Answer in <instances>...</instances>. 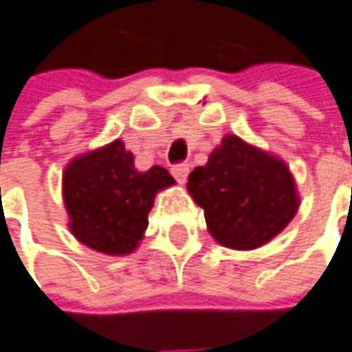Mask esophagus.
<instances>
[{
	"label": "esophagus",
	"instance_id": "obj_1",
	"mask_svg": "<svg viewBox=\"0 0 352 352\" xmlns=\"http://www.w3.org/2000/svg\"><path fill=\"white\" fill-rule=\"evenodd\" d=\"M171 173L177 179V183H185L187 181V175H189V165H185V163H179V165H173V169H171Z\"/></svg>",
	"mask_w": 352,
	"mask_h": 352
}]
</instances>
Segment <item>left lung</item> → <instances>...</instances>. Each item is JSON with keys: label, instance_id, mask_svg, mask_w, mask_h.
Returning <instances> with one entry per match:
<instances>
[{"label": "left lung", "instance_id": "8db88e82", "mask_svg": "<svg viewBox=\"0 0 352 352\" xmlns=\"http://www.w3.org/2000/svg\"><path fill=\"white\" fill-rule=\"evenodd\" d=\"M187 191L205 211L219 245L251 251L277 237L299 209L295 179L279 157L225 135L207 165L189 173Z\"/></svg>", "mask_w": 352, "mask_h": 352}]
</instances>
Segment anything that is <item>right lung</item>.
Instances as JSON below:
<instances>
[{
	"label": "right lung",
	"mask_w": 352,
	"mask_h": 352,
	"mask_svg": "<svg viewBox=\"0 0 352 352\" xmlns=\"http://www.w3.org/2000/svg\"><path fill=\"white\" fill-rule=\"evenodd\" d=\"M175 185L165 167L137 171L123 141L75 157L63 171V203L69 231L79 243L105 255L139 247L159 191Z\"/></svg>",
	"instance_id": "obj_1"
}]
</instances>
